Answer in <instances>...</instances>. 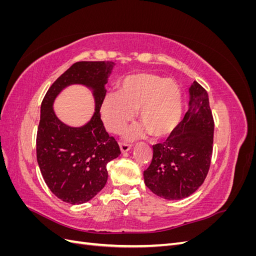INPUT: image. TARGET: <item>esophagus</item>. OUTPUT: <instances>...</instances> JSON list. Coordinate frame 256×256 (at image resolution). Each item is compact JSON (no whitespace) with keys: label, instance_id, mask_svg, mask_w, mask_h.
Wrapping results in <instances>:
<instances>
[{"label":"esophagus","instance_id":"esophagus-1","mask_svg":"<svg viewBox=\"0 0 256 256\" xmlns=\"http://www.w3.org/2000/svg\"><path fill=\"white\" fill-rule=\"evenodd\" d=\"M120 150L122 152H128L129 150H131V145L128 144V143H120Z\"/></svg>","mask_w":256,"mask_h":256}]
</instances>
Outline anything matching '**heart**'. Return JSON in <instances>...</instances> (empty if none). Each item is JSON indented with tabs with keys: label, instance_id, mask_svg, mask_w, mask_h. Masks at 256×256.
Listing matches in <instances>:
<instances>
[{
	"label": "heart",
	"instance_id": "heart-1",
	"mask_svg": "<svg viewBox=\"0 0 256 256\" xmlns=\"http://www.w3.org/2000/svg\"><path fill=\"white\" fill-rule=\"evenodd\" d=\"M138 109L145 127L131 128L127 134L130 138L142 136L145 131L154 138L166 136L180 122V90L174 81L157 74H131L122 80L120 92H108L100 111L108 130L120 134Z\"/></svg>",
	"mask_w": 256,
	"mask_h": 256
}]
</instances>
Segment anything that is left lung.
Instances as JSON below:
<instances>
[{
  "instance_id": "1",
  "label": "left lung",
  "mask_w": 256,
  "mask_h": 256,
  "mask_svg": "<svg viewBox=\"0 0 256 256\" xmlns=\"http://www.w3.org/2000/svg\"><path fill=\"white\" fill-rule=\"evenodd\" d=\"M189 94L184 120L166 141L152 145V159L143 174L146 187L166 200L191 196L210 168L214 122L208 94L196 81Z\"/></svg>"
}]
</instances>
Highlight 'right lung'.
I'll list each match as a JSON object with an SVG mask.
<instances>
[{"mask_svg":"<svg viewBox=\"0 0 256 256\" xmlns=\"http://www.w3.org/2000/svg\"><path fill=\"white\" fill-rule=\"evenodd\" d=\"M113 67V62H76L44 97L36 138L37 162L44 182L63 202L82 204L94 198L106 184V164L120 154L100 118L104 85ZM72 84L90 87L96 98V113L82 128L65 126L52 111L54 99Z\"/></svg>","mask_w":256,"mask_h":256,"instance_id":"add662e5","label":"right lung"}]
</instances>
